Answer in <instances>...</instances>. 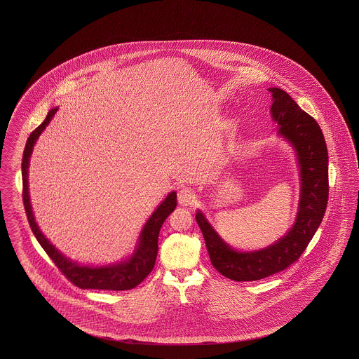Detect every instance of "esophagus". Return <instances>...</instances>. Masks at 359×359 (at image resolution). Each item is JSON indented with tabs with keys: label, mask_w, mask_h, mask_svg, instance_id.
<instances>
[{
	"label": "esophagus",
	"mask_w": 359,
	"mask_h": 359,
	"mask_svg": "<svg viewBox=\"0 0 359 359\" xmlns=\"http://www.w3.org/2000/svg\"><path fill=\"white\" fill-rule=\"evenodd\" d=\"M196 199V194L191 188H182L177 192V201L182 205H191Z\"/></svg>",
	"instance_id": "34e87169"
}]
</instances>
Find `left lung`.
Wrapping results in <instances>:
<instances>
[{"label":"left lung","mask_w":359,"mask_h":359,"mask_svg":"<svg viewBox=\"0 0 359 359\" xmlns=\"http://www.w3.org/2000/svg\"><path fill=\"white\" fill-rule=\"evenodd\" d=\"M273 121L278 135L293 147L300 168V202L294 224L276 243L256 250L237 252L211 227L198 211L196 222L205 237L212 266L234 281H256L287 269L303 255L325 217L328 202V154L320 126L290 94L271 87Z\"/></svg>","instance_id":"obj_1"}]
</instances>
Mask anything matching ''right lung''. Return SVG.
Returning <instances> with one entry per match:
<instances>
[{
	"instance_id": "right-lung-1",
	"label": "right lung",
	"mask_w": 359,
	"mask_h": 359,
	"mask_svg": "<svg viewBox=\"0 0 359 359\" xmlns=\"http://www.w3.org/2000/svg\"><path fill=\"white\" fill-rule=\"evenodd\" d=\"M57 111V107L48 111L46 120L41 125H39L31 136L28 137L25 149L22 154L21 171H22V201L25 212L28 217V222L34 231V237L50 256L59 271L65 274L69 281L82 290H128L137 287L144 278L152 272L157 250H158V233L164 221L168 215L176 208V192H171L165 201L154 210L152 217L145 223L135 253L126 261L120 264L109 265V266H81L76 262H72L67 257L63 256L48 239L43 236L37 223L34 221V211L29 202V192H28V167H29V157L34 151L36 140L43 133L47 128L52 117Z\"/></svg>"
}]
</instances>
